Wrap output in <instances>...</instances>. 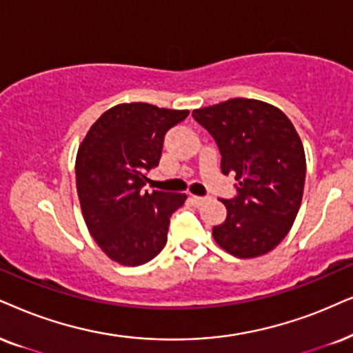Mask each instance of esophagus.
Returning <instances> with one entry per match:
<instances>
[{
  "label": "esophagus",
  "instance_id": "34e87169",
  "mask_svg": "<svg viewBox=\"0 0 353 353\" xmlns=\"http://www.w3.org/2000/svg\"><path fill=\"white\" fill-rule=\"evenodd\" d=\"M190 200H192V202H194L195 205H202L203 202H207V197H199V195H192V197H190Z\"/></svg>",
  "mask_w": 353,
  "mask_h": 353
}]
</instances>
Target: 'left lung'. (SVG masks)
<instances>
[{
  "label": "left lung",
  "instance_id": "left-lung-1",
  "mask_svg": "<svg viewBox=\"0 0 353 353\" xmlns=\"http://www.w3.org/2000/svg\"><path fill=\"white\" fill-rule=\"evenodd\" d=\"M197 122L215 138L223 174H234L238 195L221 200L226 220L213 239L239 259L264 256L282 243L300 210L306 158L301 138L279 107L234 99L195 109Z\"/></svg>",
  "mask_w": 353,
  "mask_h": 353
}]
</instances>
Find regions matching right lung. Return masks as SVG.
Returning <instances> with one entry per match:
<instances>
[{
    "label": "right lung",
    "mask_w": 353,
    "mask_h": 353,
    "mask_svg": "<svg viewBox=\"0 0 353 353\" xmlns=\"http://www.w3.org/2000/svg\"><path fill=\"white\" fill-rule=\"evenodd\" d=\"M189 110L146 102L119 104L91 125L77 154V190L83 218L97 246L117 264L154 259L168 241L169 216L185 194L143 190L158 166L163 138Z\"/></svg>",
    "instance_id": "right-lung-1"
}]
</instances>
